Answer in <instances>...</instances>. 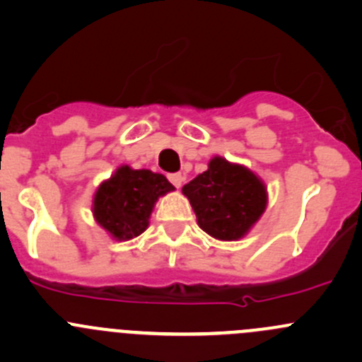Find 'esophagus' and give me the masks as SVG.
I'll return each instance as SVG.
<instances>
[{"label": "esophagus", "instance_id": "obj_1", "mask_svg": "<svg viewBox=\"0 0 362 362\" xmlns=\"http://www.w3.org/2000/svg\"><path fill=\"white\" fill-rule=\"evenodd\" d=\"M168 178H170V182H171V184H173L177 189L182 187V184H184V180H185V177H184V175H182V173H171Z\"/></svg>", "mask_w": 362, "mask_h": 362}]
</instances>
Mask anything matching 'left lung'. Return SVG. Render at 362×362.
I'll return each instance as SVG.
<instances>
[{
  "instance_id": "obj_1",
  "label": "left lung",
  "mask_w": 362,
  "mask_h": 362,
  "mask_svg": "<svg viewBox=\"0 0 362 362\" xmlns=\"http://www.w3.org/2000/svg\"><path fill=\"white\" fill-rule=\"evenodd\" d=\"M182 192L191 202L199 228L224 242L243 238L268 203L266 185L257 175L218 156Z\"/></svg>"
}]
</instances>
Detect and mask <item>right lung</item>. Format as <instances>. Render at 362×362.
I'll list each match as a JSON object with an SVG mask.
<instances>
[{
    "label": "right lung",
    "instance_id": "1",
    "mask_svg": "<svg viewBox=\"0 0 362 362\" xmlns=\"http://www.w3.org/2000/svg\"><path fill=\"white\" fill-rule=\"evenodd\" d=\"M170 191L175 187L164 175L120 166L98 187L93 199L94 218L117 242H127L148 228L156 202Z\"/></svg>",
    "mask_w": 362,
    "mask_h": 362
}]
</instances>
